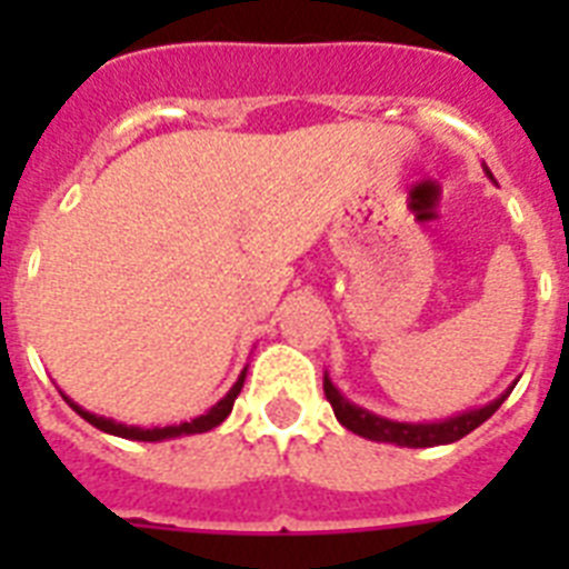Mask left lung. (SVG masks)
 <instances>
[{
	"mask_svg": "<svg viewBox=\"0 0 569 569\" xmlns=\"http://www.w3.org/2000/svg\"><path fill=\"white\" fill-rule=\"evenodd\" d=\"M485 173L493 180V173L485 164ZM496 182V180H493ZM517 383L505 389L502 396L487 401L481 407H469L463 413L446 416V419H433V422H398V419H387V416H378L366 407L355 405L351 398H346L337 389V383L330 380V375L325 372V396H328L333 413L348 431H355L357 437H366L372 442H392V446H405V449H431V446H449V442H458L460 437H467L469 431H476L478 425L487 422L490 416L502 407V401L511 396V389Z\"/></svg>",
	"mask_w": 569,
	"mask_h": 569,
	"instance_id": "8db88e82",
	"label": "left lung"
}]
</instances>
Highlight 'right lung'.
<instances>
[{"label":"right lung","mask_w":569,"mask_h":569,"mask_svg":"<svg viewBox=\"0 0 569 569\" xmlns=\"http://www.w3.org/2000/svg\"><path fill=\"white\" fill-rule=\"evenodd\" d=\"M244 375H248V366L241 369L239 380L232 383L230 392L218 401V405H212L209 410H206L203 416H197V419H191V422H180V425H164V428H141V425H127V422H118V419H109V416H97L91 413V410H84V407H79L73 401V398H67L64 392V401L70 407H73L76 413L82 416L84 422H91L93 428H100V431L111 433V437H123V440H138V442H162V440H177V437H191V433H206L212 431V428H218V425L230 416L232 410V401H236V396L241 392V387H244Z\"/></svg>","instance_id":"1"}]
</instances>
